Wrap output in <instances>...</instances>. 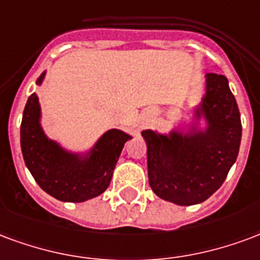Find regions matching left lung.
<instances>
[{
  "mask_svg": "<svg viewBox=\"0 0 260 260\" xmlns=\"http://www.w3.org/2000/svg\"><path fill=\"white\" fill-rule=\"evenodd\" d=\"M206 91L187 133L144 130L149 185L159 198L177 205L201 204L220 188L241 143V117L226 76L208 73ZM195 122V123H197Z\"/></svg>",
  "mask_w": 260,
  "mask_h": 260,
  "instance_id": "1",
  "label": "left lung"
}]
</instances>
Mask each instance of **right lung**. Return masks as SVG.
Returning <instances> with one entry per match:
<instances>
[{"mask_svg": "<svg viewBox=\"0 0 260 260\" xmlns=\"http://www.w3.org/2000/svg\"><path fill=\"white\" fill-rule=\"evenodd\" d=\"M45 72L37 79L44 80ZM39 96L31 94L20 124V147L24 164L43 190L63 202H84L101 195L111 183L123 147L132 138L112 128L87 153H73L45 136L41 127Z\"/></svg>", "mask_w": 260, "mask_h": 260, "instance_id": "1", "label": "right lung"}]
</instances>
